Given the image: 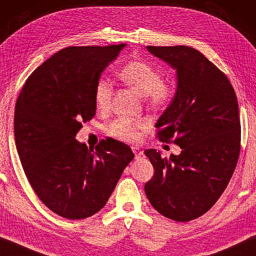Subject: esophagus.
<instances>
[{"label": "esophagus", "instance_id": "1", "mask_svg": "<svg viewBox=\"0 0 256 256\" xmlns=\"http://www.w3.org/2000/svg\"><path fill=\"white\" fill-rule=\"evenodd\" d=\"M132 150H133V152H134L136 158H139L140 156L142 155V150H141L139 147H132Z\"/></svg>", "mask_w": 256, "mask_h": 256}]
</instances>
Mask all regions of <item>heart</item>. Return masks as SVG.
<instances>
[{
  "label": "heart",
  "mask_w": 256,
  "mask_h": 256,
  "mask_svg": "<svg viewBox=\"0 0 256 256\" xmlns=\"http://www.w3.org/2000/svg\"><path fill=\"white\" fill-rule=\"evenodd\" d=\"M120 80L140 95L146 96L150 104L163 106L174 98L172 84L163 82L162 72L146 60H133L124 64L120 70ZM112 96V84L110 80L100 78L94 86V102L98 110L109 108ZM146 126L141 120L128 117H118L108 126V133L114 138L125 142H136L140 139V130Z\"/></svg>",
  "instance_id": "obj_1"
}]
</instances>
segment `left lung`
<instances>
[{"instance_id": "8db88e82", "label": "left lung", "mask_w": 256, "mask_h": 256, "mask_svg": "<svg viewBox=\"0 0 256 256\" xmlns=\"http://www.w3.org/2000/svg\"><path fill=\"white\" fill-rule=\"evenodd\" d=\"M148 52L177 70V92L156 123L160 140L182 148L163 158L146 150L154 176L144 185L150 204L177 222L207 212L222 196L237 166L240 120L234 90L226 74L196 49L155 47Z\"/></svg>"}]
</instances>
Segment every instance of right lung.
Masks as SVG:
<instances>
[{
  "label": "right lung",
  "instance_id": "right-lung-1",
  "mask_svg": "<svg viewBox=\"0 0 256 256\" xmlns=\"http://www.w3.org/2000/svg\"><path fill=\"white\" fill-rule=\"evenodd\" d=\"M125 44L68 47L26 79L14 108V140L22 169L44 206L68 220H82L104 207L134 158L114 139L95 150L76 134L95 115L94 86Z\"/></svg>",
  "mask_w": 256,
  "mask_h": 256
}]
</instances>
